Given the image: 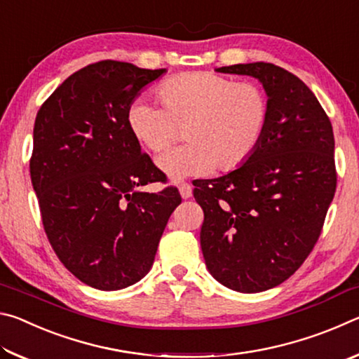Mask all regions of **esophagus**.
<instances>
[{
  "mask_svg": "<svg viewBox=\"0 0 359 359\" xmlns=\"http://www.w3.org/2000/svg\"><path fill=\"white\" fill-rule=\"evenodd\" d=\"M179 191H180V196L184 198V199H188V198H191V185L190 184H182L180 187H179Z\"/></svg>",
  "mask_w": 359,
  "mask_h": 359,
  "instance_id": "34e87169",
  "label": "esophagus"
}]
</instances>
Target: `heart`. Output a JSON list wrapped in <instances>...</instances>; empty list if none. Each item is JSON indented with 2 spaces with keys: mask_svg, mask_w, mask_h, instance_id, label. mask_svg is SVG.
Masks as SVG:
<instances>
[{
  "mask_svg": "<svg viewBox=\"0 0 359 359\" xmlns=\"http://www.w3.org/2000/svg\"><path fill=\"white\" fill-rule=\"evenodd\" d=\"M163 109L136 100L126 114L133 137L151 154L184 135L187 144L168 150L158 166L172 179L203 175L212 168L228 172L250 158L267 131L271 102L253 82L214 72H185L156 88Z\"/></svg>",
  "mask_w": 359,
  "mask_h": 359,
  "instance_id": "1",
  "label": "heart"
}]
</instances>
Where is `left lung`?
Returning a JSON list of instances; mask_svg holds the SVG:
<instances>
[{"mask_svg":"<svg viewBox=\"0 0 359 359\" xmlns=\"http://www.w3.org/2000/svg\"><path fill=\"white\" fill-rule=\"evenodd\" d=\"M217 71L258 79L271 120L241 168L193 182L204 210L199 239L217 282L259 293L293 276L320 238L337 182L332 125L311 88L280 66L257 62Z\"/></svg>","mask_w":359,"mask_h":359,"instance_id":"obj_1","label":"left lung"}]
</instances>
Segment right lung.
<instances>
[{
  "label": "right lung",
  "instance_id": "right-lung-1",
  "mask_svg": "<svg viewBox=\"0 0 359 359\" xmlns=\"http://www.w3.org/2000/svg\"><path fill=\"white\" fill-rule=\"evenodd\" d=\"M166 69L104 60L69 76L41 106L29 174L57 257L88 287H130L154 264L177 188L141 191L161 171L128 130L126 114Z\"/></svg>",
  "mask_w": 359,
  "mask_h": 359
}]
</instances>
